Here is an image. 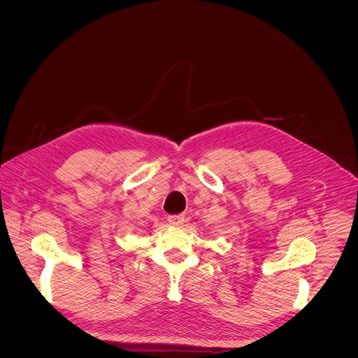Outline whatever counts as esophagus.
Segmentation results:
<instances>
[{"label":"esophagus","mask_w":358,"mask_h":358,"mask_svg":"<svg viewBox=\"0 0 358 358\" xmlns=\"http://www.w3.org/2000/svg\"><path fill=\"white\" fill-rule=\"evenodd\" d=\"M167 221H169V224L173 227H182L185 222V217L183 215H169L167 217Z\"/></svg>","instance_id":"34e87169"}]
</instances>
